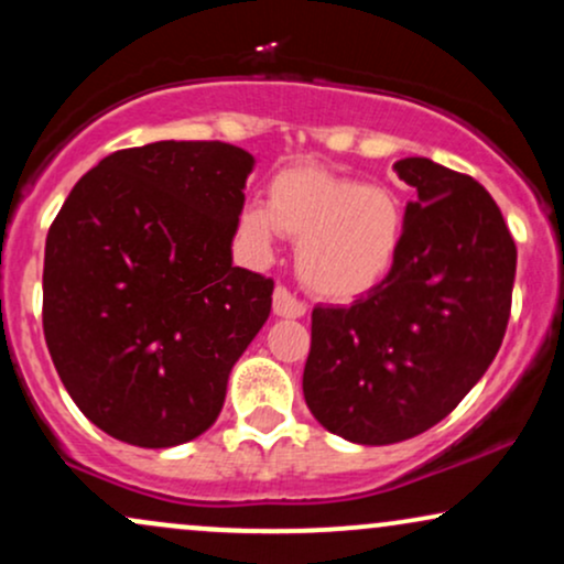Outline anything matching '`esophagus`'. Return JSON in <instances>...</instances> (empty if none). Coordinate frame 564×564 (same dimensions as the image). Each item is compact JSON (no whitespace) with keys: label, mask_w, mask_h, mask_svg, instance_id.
<instances>
[{"label":"esophagus","mask_w":564,"mask_h":564,"mask_svg":"<svg viewBox=\"0 0 564 564\" xmlns=\"http://www.w3.org/2000/svg\"><path fill=\"white\" fill-rule=\"evenodd\" d=\"M273 313L278 318H302V315L307 313V304L296 300L289 289L278 286L273 294Z\"/></svg>","instance_id":"34e87169"}]
</instances>
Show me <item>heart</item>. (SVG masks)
Segmentation results:
<instances>
[{"mask_svg":"<svg viewBox=\"0 0 564 564\" xmlns=\"http://www.w3.org/2000/svg\"><path fill=\"white\" fill-rule=\"evenodd\" d=\"M257 257H270L278 236L296 246V273L323 300H355L392 270L403 243V209L387 187L360 185L318 164L278 172L268 206L249 200L238 217Z\"/></svg>","mask_w":564,"mask_h":564,"instance_id":"obj_1","label":"heart"}]
</instances>
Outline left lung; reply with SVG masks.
<instances>
[{"instance_id":"left-lung-1","label":"left lung","mask_w":564,"mask_h":564,"mask_svg":"<svg viewBox=\"0 0 564 564\" xmlns=\"http://www.w3.org/2000/svg\"><path fill=\"white\" fill-rule=\"evenodd\" d=\"M416 187L390 275L349 307L313 310L302 390L313 416L360 445L443 422L494 364L509 323L517 246L480 183L411 156Z\"/></svg>"}]
</instances>
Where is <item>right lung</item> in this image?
Listing matches in <instances>:
<instances>
[{"instance_id": "obj_1", "label": "right lung", "mask_w": 564, "mask_h": 564, "mask_svg": "<svg viewBox=\"0 0 564 564\" xmlns=\"http://www.w3.org/2000/svg\"><path fill=\"white\" fill-rule=\"evenodd\" d=\"M254 156L161 140L89 170L44 246V339L79 411L138 448L204 435L273 281L232 268Z\"/></svg>"}]
</instances>
